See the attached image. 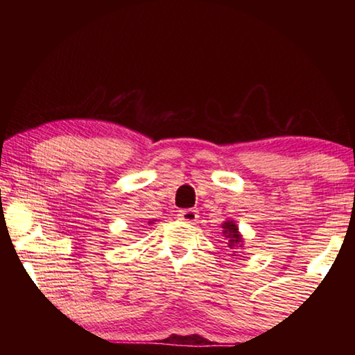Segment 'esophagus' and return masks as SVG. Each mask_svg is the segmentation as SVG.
Segmentation results:
<instances>
[{"label": "esophagus", "instance_id": "1", "mask_svg": "<svg viewBox=\"0 0 355 355\" xmlns=\"http://www.w3.org/2000/svg\"><path fill=\"white\" fill-rule=\"evenodd\" d=\"M178 216L182 220L196 222L197 218H199V211H197V209H182V211L178 213Z\"/></svg>", "mask_w": 355, "mask_h": 355}]
</instances>
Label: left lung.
Returning a JSON list of instances; mask_svg holds the SVG:
<instances>
[{"mask_svg":"<svg viewBox=\"0 0 355 355\" xmlns=\"http://www.w3.org/2000/svg\"><path fill=\"white\" fill-rule=\"evenodd\" d=\"M220 228H222V236H224L225 241H227V248L232 250L230 255L233 258L238 257L236 249H243L244 238L241 235V232H239L236 222L233 219H227V220L222 222Z\"/></svg>","mask_w":355,"mask_h":355,"instance_id":"8db88e82","label":"left lung"}]
</instances>
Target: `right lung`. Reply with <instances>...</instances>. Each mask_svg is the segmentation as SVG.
Masks as SVG:
<instances>
[{
	"mask_svg": "<svg viewBox=\"0 0 355 355\" xmlns=\"http://www.w3.org/2000/svg\"><path fill=\"white\" fill-rule=\"evenodd\" d=\"M155 222H156L155 219H152V220H148V225H152V224H155Z\"/></svg>",
	"mask_w": 355,
	"mask_h": 355,
	"instance_id": "add662e5",
	"label": "right lung"
}]
</instances>
